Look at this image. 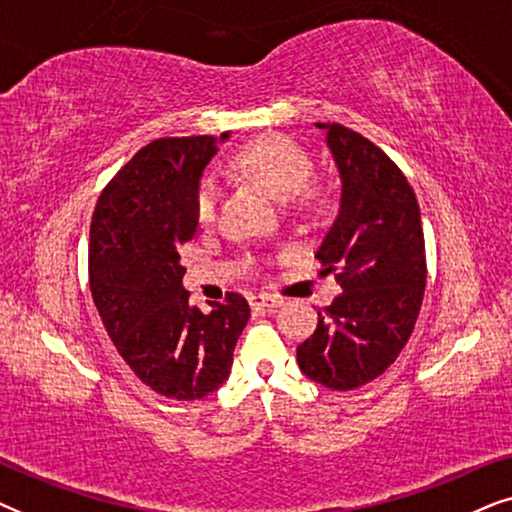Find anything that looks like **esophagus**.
<instances>
[{"mask_svg": "<svg viewBox=\"0 0 512 512\" xmlns=\"http://www.w3.org/2000/svg\"><path fill=\"white\" fill-rule=\"evenodd\" d=\"M279 305H282V300L277 296H270V293H256V296H251V307L254 310H275Z\"/></svg>", "mask_w": 512, "mask_h": 512, "instance_id": "obj_1", "label": "esophagus"}]
</instances>
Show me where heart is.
Returning a JSON list of instances; mask_svg holds the SVG:
<instances>
[{"instance_id": "heart-1", "label": "heart", "mask_w": 512, "mask_h": 512, "mask_svg": "<svg viewBox=\"0 0 512 512\" xmlns=\"http://www.w3.org/2000/svg\"><path fill=\"white\" fill-rule=\"evenodd\" d=\"M230 170L240 177L256 179L277 200H293L310 181L312 160L307 151L284 135L256 139L230 158ZM219 205V184L212 177H202L195 191V214L200 221H212Z\"/></svg>"}]
</instances>
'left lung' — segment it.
Instances as JSON below:
<instances>
[{"label":"left lung","instance_id":"1","mask_svg":"<svg viewBox=\"0 0 512 512\" xmlns=\"http://www.w3.org/2000/svg\"><path fill=\"white\" fill-rule=\"evenodd\" d=\"M340 174V209L317 249L340 296L298 345V366L335 391L380 377L415 328L426 286L424 230L408 179L387 153L338 123H314Z\"/></svg>","mask_w":512,"mask_h":512}]
</instances>
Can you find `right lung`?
Returning <instances> with one entry per match:
<instances>
[{
	"instance_id": "right-lung-1",
	"label": "right lung",
	"mask_w": 512,
	"mask_h": 512,
	"mask_svg": "<svg viewBox=\"0 0 512 512\" xmlns=\"http://www.w3.org/2000/svg\"><path fill=\"white\" fill-rule=\"evenodd\" d=\"M230 132L146 144L109 181L90 223L88 275L102 324L132 373L174 401L228 380L249 303L226 293L202 312L181 284L179 249L198 230L195 191Z\"/></svg>"
}]
</instances>
